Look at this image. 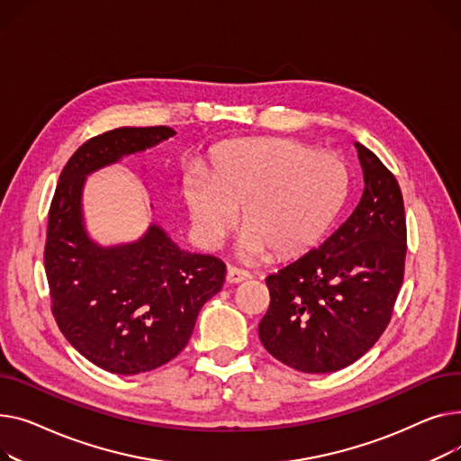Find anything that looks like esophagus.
Returning a JSON list of instances; mask_svg holds the SVG:
<instances>
[{"instance_id": "1", "label": "esophagus", "mask_w": 461, "mask_h": 461, "mask_svg": "<svg viewBox=\"0 0 461 461\" xmlns=\"http://www.w3.org/2000/svg\"><path fill=\"white\" fill-rule=\"evenodd\" d=\"M251 277V274L248 272V269H241V267H236V266H229L227 267V283H241V281H248Z\"/></svg>"}]
</instances>
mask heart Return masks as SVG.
<instances>
[{
    "label": "heart",
    "mask_w": 461,
    "mask_h": 461,
    "mask_svg": "<svg viewBox=\"0 0 461 461\" xmlns=\"http://www.w3.org/2000/svg\"><path fill=\"white\" fill-rule=\"evenodd\" d=\"M349 187L342 161L283 138L241 140L213 158L212 176L189 178L185 199L197 234L220 243L238 223L249 258L300 255L326 234Z\"/></svg>",
    "instance_id": "heart-1"
}]
</instances>
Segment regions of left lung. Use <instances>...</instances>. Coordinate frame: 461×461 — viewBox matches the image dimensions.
Returning <instances> with one entry per match:
<instances>
[{"instance_id": "8db88e82", "label": "left lung", "mask_w": 461, "mask_h": 461, "mask_svg": "<svg viewBox=\"0 0 461 461\" xmlns=\"http://www.w3.org/2000/svg\"><path fill=\"white\" fill-rule=\"evenodd\" d=\"M356 147L365 176L356 210L321 246L266 277L260 342L307 374L363 357L389 326L403 281L408 232L400 185L372 150Z\"/></svg>"}]
</instances>
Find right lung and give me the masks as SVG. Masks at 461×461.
Returning <instances> with one entry per match:
<instances>
[{
    "instance_id": "obj_1",
    "label": "right lung",
    "mask_w": 461,
    "mask_h": 461,
    "mask_svg": "<svg viewBox=\"0 0 461 461\" xmlns=\"http://www.w3.org/2000/svg\"><path fill=\"white\" fill-rule=\"evenodd\" d=\"M173 135L169 126H124L91 138L67 161L48 212L44 269L51 314L81 356L121 375L176 357L201 307L225 283L220 258L182 251L158 225L115 248H100L84 229L86 176Z\"/></svg>"
}]
</instances>
